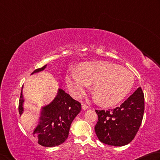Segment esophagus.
I'll return each instance as SVG.
<instances>
[{
  "mask_svg": "<svg viewBox=\"0 0 160 160\" xmlns=\"http://www.w3.org/2000/svg\"><path fill=\"white\" fill-rule=\"evenodd\" d=\"M82 109H83V110H87L88 107L85 104V103H82Z\"/></svg>",
  "mask_w": 160,
  "mask_h": 160,
  "instance_id": "esophagus-1",
  "label": "esophagus"
}]
</instances>
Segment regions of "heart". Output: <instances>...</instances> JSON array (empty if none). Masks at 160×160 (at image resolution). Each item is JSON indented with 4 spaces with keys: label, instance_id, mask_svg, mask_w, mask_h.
Wrapping results in <instances>:
<instances>
[{
    "label": "heart",
    "instance_id": "1",
    "mask_svg": "<svg viewBox=\"0 0 160 160\" xmlns=\"http://www.w3.org/2000/svg\"><path fill=\"white\" fill-rule=\"evenodd\" d=\"M133 82L131 71L108 62L84 64L66 77L67 87L75 97H80L88 85H93L94 96L105 105L121 101L131 91Z\"/></svg>",
    "mask_w": 160,
    "mask_h": 160
}]
</instances>
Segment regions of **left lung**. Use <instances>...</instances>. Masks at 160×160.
<instances>
[{
	"label": "left lung",
	"instance_id": "8db88e82",
	"mask_svg": "<svg viewBox=\"0 0 160 160\" xmlns=\"http://www.w3.org/2000/svg\"><path fill=\"white\" fill-rule=\"evenodd\" d=\"M141 87L114 109L96 110L98 121L95 131L100 141L113 146H124L132 141L141 127L145 109Z\"/></svg>",
	"mask_w": 160,
	"mask_h": 160
}]
</instances>
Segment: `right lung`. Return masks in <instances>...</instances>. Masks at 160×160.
Here are the masks:
<instances>
[{
  "instance_id": "1",
  "label": "right lung",
  "mask_w": 160,
  "mask_h": 160,
  "mask_svg": "<svg viewBox=\"0 0 160 160\" xmlns=\"http://www.w3.org/2000/svg\"><path fill=\"white\" fill-rule=\"evenodd\" d=\"M47 65L33 71L34 73L43 71ZM22 88L19 100V113L20 116L24 112V99ZM82 105L59 88L54 100L41 108L38 123L34 128L33 135L38 139V143L44 147H55L66 141L69 135L71 124L80 112Z\"/></svg>"
}]
</instances>
